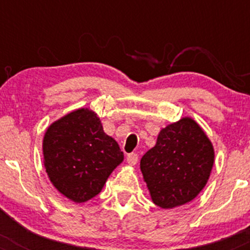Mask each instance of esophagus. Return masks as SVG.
<instances>
[{"label": "esophagus", "mask_w": 250, "mask_h": 250, "mask_svg": "<svg viewBox=\"0 0 250 250\" xmlns=\"http://www.w3.org/2000/svg\"><path fill=\"white\" fill-rule=\"evenodd\" d=\"M138 158H139V156H138L137 153H129V155L127 156L128 165L135 166L138 163Z\"/></svg>", "instance_id": "1"}]
</instances>
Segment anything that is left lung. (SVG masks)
<instances>
[{
	"label": "left lung",
	"mask_w": 250,
	"mask_h": 250,
	"mask_svg": "<svg viewBox=\"0 0 250 250\" xmlns=\"http://www.w3.org/2000/svg\"><path fill=\"white\" fill-rule=\"evenodd\" d=\"M214 163L211 143L191 118L161 130L157 143L141 157L143 172L153 203L174 208L202 191Z\"/></svg>",
	"instance_id": "8db88e82"
}]
</instances>
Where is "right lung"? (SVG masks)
Wrapping results in <instances>:
<instances>
[{"instance_id":"1","label":"right lung","mask_w":250,"mask_h":250,"mask_svg":"<svg viewBox=\"0 0 250 250\" xmlns=\"http://www.w3.org/2000/svg\"><path fill=\"white\" fill-rule=\"evenodd\" d=\"M44 166L53 185L75 202L102 191L123 152L105 134L93 111L80 109L53 123L43 139Z\"/></svg>"}]
</instances>
